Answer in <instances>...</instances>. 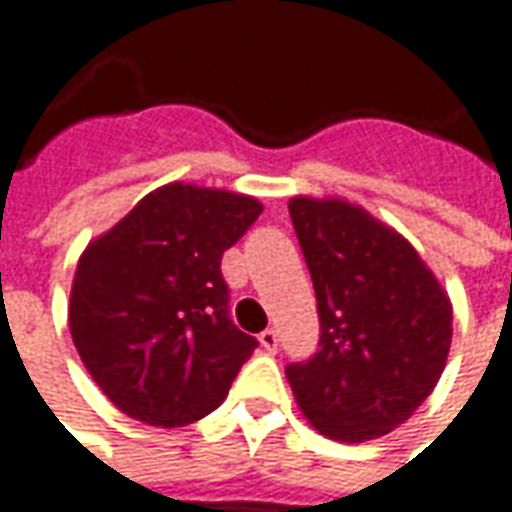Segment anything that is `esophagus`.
Here are the masks:
<instances>
[{
    "mask_svg": "<svg viewBox=\"0 0 512 512\" xmlns=\"http://www.w3.org/2000/svg\"><path fill=\"white\" fill-rule=\"evenodd\" d=\"M257 340H260V348H263V351H269V354L277 351V331H274V328H266Z\"/></svg>",
    "mask_w": 512,
    "mask_h": 512,
    "instance_id": "1",
    "label": "esophagus"
}]
</instances>
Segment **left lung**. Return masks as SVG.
Returning <instances> with one entry per match:
<instances>
[{
  "mask_svg": "<svg viewBox=\"0 0 512 512\" xmlns=\"http://www.w3.org/2000/svg\"><path fill=\"white\" fill-rule=\"evenodd\" d=\"M289 215L320 314V351L286 368L294 399L328 439L385 436L445 371L448 291L397 229L357 203L294 195Z\"/></svg>",
  "mask_w": 512,
  "mask_h": 512,
  "instance_id": "1",
  "label": "left lung"
}]
</instances>
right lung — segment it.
Returning a JSON list of instances; mask_svg holds the SVG:
<instances>
[{
  "instance_id": "right-lung-1",
  "label": "right lung",
  "mask_w": 512,
  "mask_h": 512,
  "mask_svg": "<svg viewBox=\"0 0 512 512\" xmlns=\"http://www.w3.org/2000/svg\"><path fill=\"white\" fill-rule=\"evenodd\" d=\"M260 212L252 195L175 181L87 243L67 320L121 414L178 428L226 399L257 340L229 320L221 257Z\"/></svg>"
}]
</instances>
